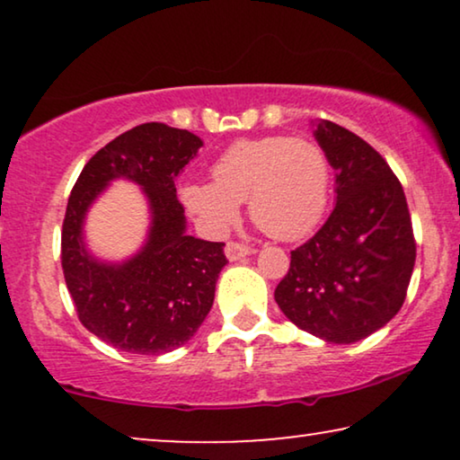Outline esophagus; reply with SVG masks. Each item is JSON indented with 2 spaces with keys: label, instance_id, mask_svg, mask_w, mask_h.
<instances>
[{
  "label": "esophagus",
  "instance_id": "obj_1",
  "mask_svg": "<svg viewBox=\"0 0 460 460\" xmlns=\"http://www.w3.org/2000/svg\"><path fill=\"white\" fill-rule=\"evenodd\" d=\"M251 253H253V249L247 247V244L238 243V241H230L228 244H226V257H228L230 261H238Z\"/></svg>",
  "mask_w": 460,
  "mask_h": 460
}]
</instances>
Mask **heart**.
I'll list each match as a JSON object with an SVG mask.
<instances>
[{"instance_id":"b5f03b06","label":"heart","mask_w":460,"mask_h":460,"mask_svg":"<svg viewBox=\"0 0 460 460\" xmlns=\"http://www.w3.org/2000/svg\"><path fill=\"white\" fill-rule=\"evenodd\" d=\"M213 181L181 188L186 209L211 232L234 224L249 203L257 228L279 241H295L316 228L331 197V161L310 137L266 136L236 140L211 167Z\"/></svg>"}]
</instances>
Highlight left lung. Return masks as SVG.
<instances>
[{"instance_id": "1", "label": "left lung", "mask_w": 460, "mask_h": 460, "mask_svg": "<svg viewBox=\"0 0 460 460\" xmlns=\"http://www.w3.org/2000/svg\"><path fill=\"white\" fill-rule=\"evenodd\" d=\"M335 169L337 205L291 251L274 299L301 331L331 343L373 335L400 312L417 243L400 180L360 136L332 121L314 131Z\"/></svg>"}]
</instances>
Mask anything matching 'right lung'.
<instances>
[{"label":"right lung","instance_id":"1","mask_svg":"<svg viewBox=\"0 0 460 460\" xmlns=\"http://www.w3.org/2000/svg\"><path fill=\"white\" fill-rule=\"evenodd\" d=\"M203 146L199 136L165 123H142L100 148L75 181L62 222V272L81 324L112 348L159 356L184 345L209 314L228 263L224 243L186 234L175 178ZM145 188L154 224L149 241L123 264L86 253L83 219L111 179Z\"/></svg>","mask_w":460,"mask_h":460}]
</instances>
